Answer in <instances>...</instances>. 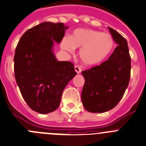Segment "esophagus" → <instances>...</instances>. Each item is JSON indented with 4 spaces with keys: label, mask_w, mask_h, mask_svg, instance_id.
Here are the masks:
<instances>
[{
    "label": "esophagus",
    "mask_w": 146,
    "mask_h": 146,
    "mask_svg": "<svg viewBox=\"0 0 146 146\" xmlns=\"http://www.w3.org/2000/svg\"><path fill=\"white\" fill-rule=\"evenodd\" d=\"M74 70H75V72L78 73V74H79V73H80L82 71L81 68H80V66H74Z\"/></svg>",
    "instance_id": "1"
}]
</instances>
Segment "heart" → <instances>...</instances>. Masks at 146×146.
<instances>
[{
    "instance_id": "1",
    "label": "heart",
    "mask_w": 146,
    "mask_h": 146,
    "mask_svg": "<svg viewBox=\"0 0 146 146\" xmlns=\"http://www.w3.org/2000/svg\"><path fill=\"white\" fill-rule=\"evenodd\" d=\"M65 50L72 52L80 48L79 56L84 64L92 66L108 58L114 48V39L110 34L92 29H77L70 38L62 42Z\"/></svg>"
}]
</instances>
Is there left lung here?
<instances>
[{"label":"left lung","instance_id":"1","mask_svg":"<svg viewBox=\"0 0 146 146\" xmlns=\"http://www.w3.org/2000/svg\"><path fill=\"white\" fill-rule=\"evenodd\" d=\"M108 28L118 46L108 60L82 72L85 79L82 103L91 113H104L115 108L130 81L131 63L127 40L117 31Z\"/></svg>","mask_w":146,"mask_h":146}]
</instances>
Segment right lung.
I'll return each mask as SVG.
<instances>
[{"mask_svg":"<svg viewBox=\"0 0 146 146\" xmlns=\"http://www.w3.org/2000/svg\"><path fill=\"white\" fill-rule=\"evenodd\" d=\"M67 28L63 23H41L22 35L15 48V80L27 105L39 113L58 108L63 90L77 74L72 62L57 61L52 51Z\"/></svg>","mask_w":146,"mask_h":146,"instance_id":"obj_1","label":"right lung"}]
</instances>
